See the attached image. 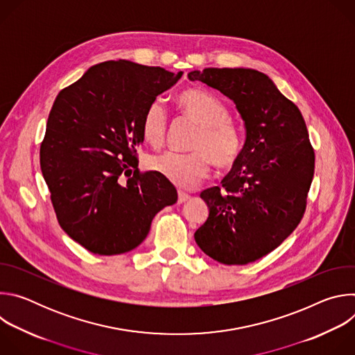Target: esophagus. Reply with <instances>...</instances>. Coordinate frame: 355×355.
Returning a JSON list of instances; mask_svg holds the SVG:
<instances>
[{
  "label": "esophagus",
  "instance_id": "1",
  "mask_svg": "<svg viewBox=\"0 0 355 355\" xmlns=\"http://www.w3.org/2000/svg\"><path fill=\"white\" fill-rule=\"evenodd\" d=\"M188 199H189V195H188L187 192L178 191V202H180V204H182V202H185V200H188Z\"/></svg>",
  "mask_w": 355,
  "mask_h": 355
}]
</instances>
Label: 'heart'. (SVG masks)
I'll list each match as a JSON object with an SVG mask.
<instances>
[{
	"label": "heart",
	"mask_w": 355,
	"mask_h": 355,
	"mask_svg": "<svg viewBox=\"0 0 355 355\" xmlns=\"http://www.w3.org/2000/svg\"><path fill=\"white\" fill-rule=\"evenodd\" d=\"M180 111L196 123L188 143L189 151H168L150 160V167L180 188H191L204 180L214 164L226 170L233 167L243 150L239 128L229 119L227 107L212 94L189 88L177 96ZM168 116L162 101L147 105L140 122L143 139L155 148L166 141Z\"/></svg>",
	"instance_id": "b5f03b06"
}]
</instances>
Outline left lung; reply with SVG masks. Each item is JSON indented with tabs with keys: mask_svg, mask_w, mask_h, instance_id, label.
I'll use <instances>...</instances> for the list:
<instances>
[{
	"mask_svg": "<svg viewBox=\"0 0 355 355\" xmlns=\"http://www.w3.org/2000/svg\"><path fill=\"white\" fill-rule=\"evenodd\" d=\"M234 101L245 143L220 187L200 192L209 216L193 234L199 248L226 266H244L275 250L300 223L315 173L305 119L263 73L251 69L191 71Z\"/></svg>",
	"mask_w": 355,
	"mask_h": 355,
	"instance_id": "8db88e82",
	"label": "left lung"
}]
</instances>
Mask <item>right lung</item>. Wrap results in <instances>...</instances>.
<instances>
[{
  "label": "right lung",
  "instance_id": "1",
  "mask_svg": "<svg viewBox=\"0 0 355 355\" xmlns=\"http://www.w3.org/2000/svg\"><path fill=\"white\" fill-rule=\"evenodd\" d=\"M182 73L126 60L89 67L55 99L40 144V170L60 227L99 256L136 248L177 189L137 168L147 105Z\"/></svg>",
  "mask_w": 355,
  "mask_h": 355
}]
</instances>
